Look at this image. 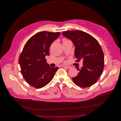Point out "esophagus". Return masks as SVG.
Here are the masks:
<instances>
[{"mask_svg": "<svg viewBox=\"0 0 121 121\" xmlns=\"http://www.w3.org/2000/svg\"><path fill=\"white\" fill-rule=\"evenodd\" d=\"M63 67L65 68V69H69L70 68V67H69V66H63Z\"/></svg>", "mask_w": 121, "mask_h": 121, "instance_id": "obj_1", "label": "esophagus"}]
</instances>
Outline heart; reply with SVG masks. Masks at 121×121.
<instances>
[{
    "instance_id": "1",
    "label": "heart",
    "mask_w": 121,
    "mask_h": 121,
    "mask_svg": "<svg viewBox=\"0 0 121 121\" xmlns=\"http://www.w3.org/2000/svg\"><path fill=\"white\" fill-rule=\"evenodd\" d=\"M66 40H68L65 39H63V41H66Z\"/></svg>"
}]
</instances>
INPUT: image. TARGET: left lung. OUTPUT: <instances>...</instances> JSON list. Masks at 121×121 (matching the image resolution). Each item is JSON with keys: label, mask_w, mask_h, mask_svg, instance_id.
Segmentation results:
<instances>
[{"label": "left lung", "mask_w": 121, "mask_h": 121, "mask_svg": "<svg viewBox=\"0 0 121 121\" xmlns=\"http://www.w3.org/2000/svg\"><path fill=\"white\" fill-rule=\"evenodd\" d=\"M62 34L74 44L76 61L83 60L82 67L77 69L79 72L76 77L72 78V81L82 88L92 85L102 75L104 66V55L100 44L94 37L83 31H67Z\"/></svg>", "instance_id": "left-lung-1"}]
</instances>
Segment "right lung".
<instances>
[{
  "label": "right lung",
  "mask_w": 121,
  "mask_h": 121,
  "mask_svg": "<svg viewBox=\"0 0 121 121\" xmlns=\"http://www.w3.org/2000/svg\"><path fill=\"white\" fill-rule=\"evenodd\" d=\"M60 32L42 31L31 37L24 46L19 59L21 74L30 85L41 88L53 79L59 68H52L45 57L49 55L51 44Z\"/></svg>",
  "instance_id": "add662e5"
}]
</instances>
